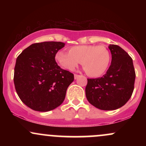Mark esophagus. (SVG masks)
<instances>
[{
	"label": "esophagus",
	"instance_id": "esophagus-1",
	"mask_svg": "<svg viewBox=\"0 0 146 146\" xmlns=\"http://www.w3.org/2000/svg\"><path fill=\"white\" fill-rule=\"evenodd\" d=\"M79 77H80V75H77V74H75L74 75V78H75V80H76V79H78Z\"/></svg>",
	"mask_w": 146,
	"mask_h": 146
}]
</instances>
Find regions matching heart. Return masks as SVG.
Returning a JSON list of instances; mask_svg holds the SVG:
<instances>
[{
    "label": "heart",
    "instance_id": "obj_1",
    "mask_svg": "<svg viewBox=\"0 0 146 146\" xmlns=\"http://www.w3.org/2000/svg\"><path fill=\"white\" fill-rule=\"evenodd\" d=\"M69 52L58 51L56 60L65 69L73 70L81 62L86 74L97 78L106 72L110 64V53L104 46L78 45L71 46Z\"/></svg>",
    "mask_w": 146,
    "mask_h": 146
}]
</instances>
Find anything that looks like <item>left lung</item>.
<instances>
[{"instance_id":"1","label":"left lung","mask_w":146,"mask_h":146,"mask_svg":"<svg viewBox=\"0 0 146 146\" xmlns=\"http://www.w3.org/2000/svg\"><path fill=\"white\" fill-rule=\"evenodd\" d=\"M112 55L111 64L101 78L87 79L86 96L90 104L104 110L121 108L131 98L135 71L132 59L123 48L115 44L108 46Z\"/></svg>"}]
</instances>
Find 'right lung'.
I'll use <instances>...</instances> for the list:
<instances>
[{"mask_svg":"<svg viewBox=\"0 0 146 146\" xmlns=\"http://www.w3.org/2000/svg\"><path fill=\"white\" fill-rule=\"evenodd\" d=\"M61 42L34 43L18 56L14 82L21 101L32 110L46 112L62 104L74 75L64 70L55 60L64 46Z\"/></svg>","mask_w":146,"mask_h":146,"instance_id":"add662e5","label":"right lung"}]
</instances>
